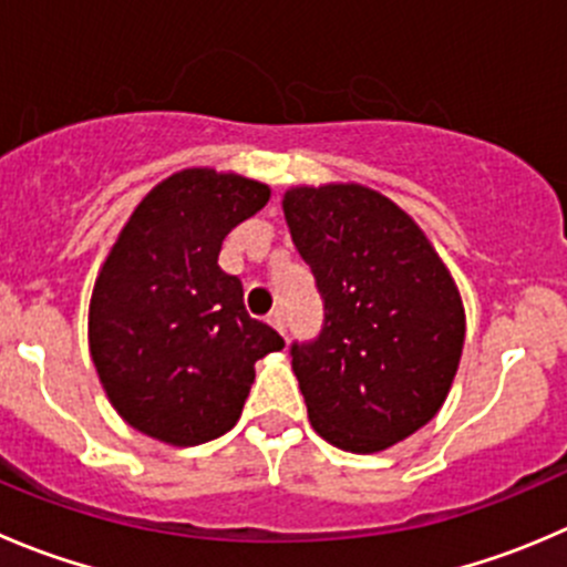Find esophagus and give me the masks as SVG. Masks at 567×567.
<instances>
[{"mask_svg":"<svg viewBox=\"0 0 567 567\" xmlns=\"http://www.w3.org/2000/svg\"><path fill=\"white\" fill-rule=\"evenodd\" d=\"M268 321H271V327H277L279 332H288V318H285V310H274L271 316H268Z\"/></svg>","mask_w":567,"mask_h":567,"instance_id":"1","label":"esophagus"}]
</instances>
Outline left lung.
I'll list each match as a JSON object with an SVG mask.
<instances>
[{
    "instance_id": "1",
    "label": "left lung",
    "mask_w": 567,
    "mask_h": 567,
    "mask_svg": "<svg viewBox=\"0 0 567 567\" xmlns=\"http://www.w3.org/2000/svg\"><path fill=\"white\" fill-rule=\"evenodd\" d=\"M282 207L323 301L321 332L290 346L307 415L343 452H382L446 401L465 340L457 285L377 190L293 188Z\"/></svg>"
}]
</instances>
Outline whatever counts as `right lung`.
Returning a JSON list of instances; mask_svg holds the SVG:
<instances>
[{
  "label": "right lung",
  "instance_id": "obj_1",
  "mask_svg": "<svg viewBox=\"0 0 567 567\" xmlns=\"http://www.w3.org/2000/svg\"><path fill=\"white\" fill-rule=\"evenodd\" d=\"M268 196L255 179L185 168L137 205L110 251L91 299V357L137 432L172 446L221 437L255 362L285 346L246 312L240 279L218 268L224 238Z\"/></svg>",
  "mask_w": 567,
  "mask_h": 567
}]
</instances>
